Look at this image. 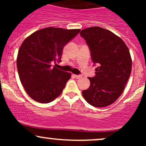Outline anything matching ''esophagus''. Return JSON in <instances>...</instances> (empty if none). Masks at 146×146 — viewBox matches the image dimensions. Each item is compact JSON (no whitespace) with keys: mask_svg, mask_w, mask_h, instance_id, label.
Wrapping results in <instances>:
<instances>
[{"mask_svg":"<svg viewBox=\"0 0 146 146\" xmlns=\"http://www.w3.org/2000/svg\"><path fill=\"white\" fill-rule=\"evenodd\" d=\"M73 76H74V78H76V79H79V78H82L81 75H73Z\"/></svg>","mask_w":146,"mask_h":146,"instance_id":"1","label":"esophagus"}]
</instances>
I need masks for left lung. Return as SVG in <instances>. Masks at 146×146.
<instances>
[{
  "instance_id": "8db88e82",
  "label": "left lung",
  "mask_w": 146,
  "mask_h": 146,
  "mask_svg": "<svg viewBox=\"0 0 146 146\" xmlns=\"http://www.w3.org/2000/svg\"><path fill=\"white\" fill-rule=\"evenodd\" d=\"M81 36L90 49L95 76L88 78L90 86L82 95L89 104L105 107L123 93L132 70V60L126 44L108 30L93 27L82 30Z\"/></svg>"
}]
</instances>
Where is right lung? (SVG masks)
<instances>
[{"mask_svg": "<svg viewBox=\"0 0 146 146\" xmlns=\"http://www.w3.org/2000/svg\"><path fill=\"white\" fill-rule=\"evenodd\" d=\"M80 30L46 27L35 31L22 43L17 57L20 80L35 101L49 103L64 88L71 73L52 67L60 62L63 48Z\"/></svg>", "mask_w": 146, "mask_h": 146, "instance_id": "right-lung-1", "label": "right lung"}]
</instances>
